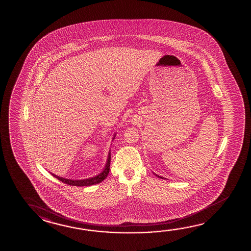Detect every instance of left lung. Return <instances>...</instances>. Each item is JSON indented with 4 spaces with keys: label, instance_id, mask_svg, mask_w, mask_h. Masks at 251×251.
Instances as JSON below:
<instances>
[{
    "label": "left lung",
    "instance_id": "1",
    "mask_svg": "<svg viewBox=\"0 0 251 251\" xmlns=\"http://www.w3.org/2000/svg\"><path fill=\"white\" fill-rule=\"evenodd\" d=\"M154 175H155V176H158V178H161V179H165V178H163V177H161V176H158V175H156V174H154Z\"/></svg>",
    "mask_w": 251,
    "mask_h": 251
}]
</instances>
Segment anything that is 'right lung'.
<instances>
[{
	"mask_svg": "<svg viewBox=\"0 0 251 251\" xmlns=\"http://www.w3.org/2000/svg\"><path fill=\"white\" fill-rule=\"evenodd\" d=\"M115 135L113 136V140L115 138ZM111 151H109L108 152V157H107V160H106V166L105 168L103 169V171L99 174L98 176H93L88 179H83V180H72V179H66L63 177H60V176H55L53 173L52 176H54L56 179L61 180L62 182L66 183V184L71 185V186H79V187H83V186H92V185L98 184L100 182H101L102 180H105L106 178L107 175L109 174V169H110V161H111Z\"/></svg>",
	"mask_w": 251,
	"mask_h": 251,
	"instance_id": "right-lung-1",
	"label": "right lung"
}]
</instances>
